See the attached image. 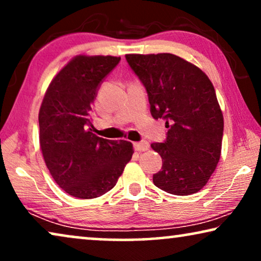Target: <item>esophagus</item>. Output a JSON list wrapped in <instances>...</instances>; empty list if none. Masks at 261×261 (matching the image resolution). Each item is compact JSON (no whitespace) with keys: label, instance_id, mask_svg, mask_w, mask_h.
<instances>
[{"label":"esophagus","instance_id":"1","mask_svg":"<svg viewBox=\"0 0 261 261\" xmlns=\"http://www.w3.org/2000/svg\"><path fill=\"white\" fill-rule=\"evenodd\" d=\"M134 148L135 151L138 152H144V151H147L149 148V144L147 141H140V142H135L134 144Z\"/></svg>","mask_w":261,"mask_h":261}]
</instances>
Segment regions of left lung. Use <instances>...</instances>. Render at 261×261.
Masks as SVG:
<instances>
[{"instance_id":"obj_1","label":"left lung","mask_w":261,"mask_h":261,"mask_svg":"<svg viewBox=\"0 0 261 261\" xmlns=\"http://www.w3.org/2000/svg\"><path fill=\"white\" fill-rule=\"evenodd\" d=\"M147 91L153 119L166 120V139L151 147L163 159L153 183L172 195L201 190L216 169L223 137V115L208 76L171 53L126 55Z\"/></svg>"}]
</instances>
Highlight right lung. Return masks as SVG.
<instances>
[{
	"instance_id": "obj_1",
	"label": "right lung",
	"mask_w": 261,
	"mask_h": 261,
	"mask_svg": "<svg viewBox=\"0 0 261 261\" xmlns=\"http://www.w3.org/2000/svg\"><path fill=\"white\" fill-rule=\"evenodd\" d=\"M120 60L74 57L53 78L42 99V155L56 183L73 197L96 198L112 190L133 155L132 142L99 138L89 128L98 89Z\"/></svg>"
}]
</instances>
